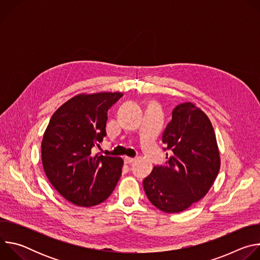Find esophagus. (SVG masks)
<instances>
[{
	"instance_id": "obj_1",
	"label": "esophagus",
	"mask_w": 260,
	"mask_h": 260,
	"mask_svg": "<svg viewBox=\"0 0 260 260\" xmlns=\"http://www.w3.org/2000/svg\"><path fill=\"white\" fill-rule=\"evenodd\" d=\"M123 160H124V164H125V165H129V164H133V162L136 160V158H133V157H127V156H125Z\"/></svg>"
}]
</instances>
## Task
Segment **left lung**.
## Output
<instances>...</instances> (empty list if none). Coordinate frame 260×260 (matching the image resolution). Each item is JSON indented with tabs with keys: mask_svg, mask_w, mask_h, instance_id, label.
<instances>
[{
	"mask_svg": "<svg viewBox=\"0 0 260 260\" xmlns=\"http://www.w3.org/2000/svg\"><path fill=\"white\" fill-rule=\"evenodd\" d=\"M162 143L172 155L143 181L153 206L166 213H179L203 199L219 169L220 156L214 128L208 116L192 103L178 105L172 112ZM168 155V153H167Z\"/></svg>",
	"mask_w": 260,
	"mask_h": 260,
	"instance_id": "8db88e82",
	"label": "left lung"
}]
</instances>
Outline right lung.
<instances>
[{
  "instance_id": "obj_1",
  "label": "right lung",
  "mask_w": 260,
  "mask_h": 260,
  "mask_svg": "<svg viewBox=\"0 0 260 260\" xmlns=\"http://www.w3.org/2000/svg\"><path fill=\"white\" fill-rule=\"evenodd\" d=\"M121 92L79 94L52 115L42 140L44 172L56 191L80 207H92L113 192L123 160L91 154L106 137L108 110Z\"/></svg>"
}]
</instances>
